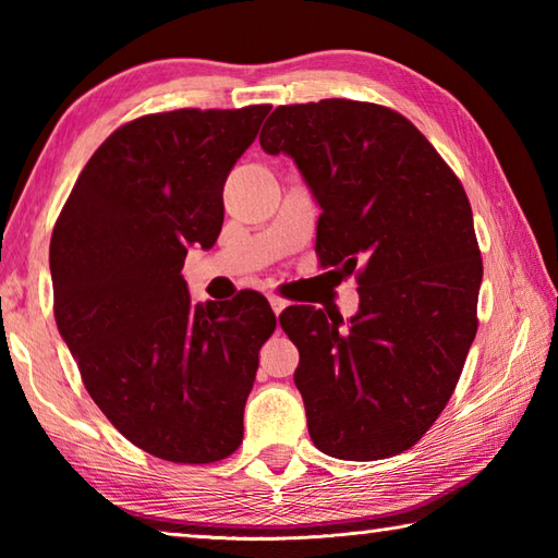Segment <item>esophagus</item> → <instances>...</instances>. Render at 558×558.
I'll return each mask as SVG.
<instances>
[{
    "label": "esophagus",
    "mask_w": 558,
    "mask_h": 558,
    "mask_svg": "<svg viewBox=\"0 0 558 558\" xmlns=\"http://www.w3.org/2000/svg\"><path fill=\"white\" fill-rule=\"evenodd\" d=\"M268 302H270V307H272V312H276V314H280L282 310L288 307V302L282 300V298H278V295H270V298H268Z\"/></svg>",
    "instance_id": "34e87169"
}]
</instances>
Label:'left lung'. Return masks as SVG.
<instances>
[{
	"label": "left lung",
	"instance_id": "obj_1",
	"mask_svg": "<svg viewBox=\"0 0 558 558\" xmlns=\"http://www.w3.org/2000/svg\"><path fill=\"white\" fill-rule=\"evenodd\" d=\"M260 148L290 156L319 205V260L359 280L347 322L280 314L314 447L343 461L402 453L447 408L478 329L469 197L417 126L380 105L278 107Z\"/></svg>",
	"mask_w": 558,
	"mask_h": 558
}]
</instances>
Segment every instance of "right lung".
Masks as SVG:
<instances>
[{
  "label": "right lung",
  "mask_w": 558,
  "mask_h": 558,
  "mask_svg": "<svg viewBox=\"0 0 558 558\" xmlns=\"http://www.w3.org/2000/svg\"><path fill=\"white\" fill-rule=\"evenodd\" d=\"M268 105L178 109L117 129L80 173L50 239L56 324L89 398L138 449L227 459L276 314L258 292L195 305L182 266L225 225V182Z\"/></svg>",
  "instance_id": "right-lung-1"
}]
</instances>
